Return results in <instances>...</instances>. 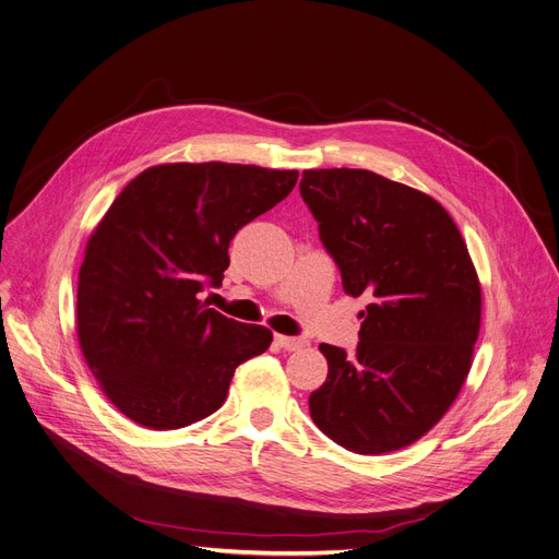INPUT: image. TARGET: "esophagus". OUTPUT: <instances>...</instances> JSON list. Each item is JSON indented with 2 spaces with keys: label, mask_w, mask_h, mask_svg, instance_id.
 Listing matches in <instances>:
<instances>
[{
  "label": "esophagus",
  "mask_w": 559,
  "mask_h": 559,
  "mask_svg": "<svg viewBox=\"0 0 559 559\" xmlns=\"http://www.w3.org/2000/svg\"><path fill=\"white\" fill-rule=\"evenodd\" d=\"M275 343H277L282 349H286V352H298V349H302V347L309 345L307 338H300V336H282V334L275 336Z\"/></svg>",
  "instance_id": "34e87169"
}]
</instances>
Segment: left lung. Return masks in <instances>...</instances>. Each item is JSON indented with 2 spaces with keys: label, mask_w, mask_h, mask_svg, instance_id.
Returning <instances> with one entry per match:
<instances>
[{
  "label": "left lung",
  "mask_w": 559,
  "mask_h": 559,
  "mask_svg": "<svg viewBox=\"0 0 559 559\" xmlns=\"http://www.w3.org/2000/svg\"><path fill=\"white\" fill-rule=\"evenodd\" d=\"M343 288L366 295L354 354L320 345L326 381L311 392L318 429L364 455L413 444L461 392L480 330V284L447 210L366 169L302 171Z\"/></svg>",
  "instance_id": "left-lung-1"
}]
</instances>
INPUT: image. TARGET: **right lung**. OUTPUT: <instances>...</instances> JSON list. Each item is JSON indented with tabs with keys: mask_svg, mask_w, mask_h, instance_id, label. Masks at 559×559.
Instances as JSON below:
<instances>
[{
	"mask_svg": "<svg viewBox=\"0 0 559 559\" xmlns=\"http://www.w3.org/2000/svg\"><path fill=\"white\" fill-rule=\"evenodd\" d=\"M298 171L254 164H159L130 180L92 233L79 273L81 352L106 397L153 431L218 411L243 360L273 332L225 318L221 286L239 229L284 201Z\"/></svg>",
	"mask_w": 559,
	"mask_h": 559,
	"instance_id": "right-lung-1",
	"label": "right lung"
}]
</instances>
